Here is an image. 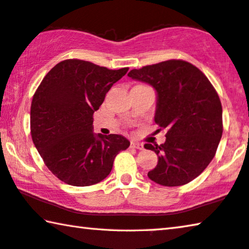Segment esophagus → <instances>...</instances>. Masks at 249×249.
<instances>
[{"label":"esophagus","instance_id":"1","mask_svg":"<svg viewBox=\"0 0 249 249\" xmlns=\"http://www.w3.org/2000/svg\"><path fill=\"white\" fill-rule=\"evenodd\" d=\"M131 147L137 149H144V145L142 143H139V142H131Z\"/></svg>","mask_w":249,"mask_h":249}]
</instances>
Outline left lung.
Here are the masks:
<instances>
[{"mask_svg":"<svg viewBox=\"0 0 249 249\" xmlns=\"http://www.w3.org/2000/svg\"><path fill=\"white\" fill-rule=\"evenodd\" d=\"M157 92L155 123L166 129L164 144H145L159 155L147 176L163 186H181L202 174L214 159L223 134V108L202 71L183 60L146 65L128 73Z\"/></svg>","mask_w":249,"mask_h":249,"instance_id":"left-lung-1","label":"left lung"}]
</instances>
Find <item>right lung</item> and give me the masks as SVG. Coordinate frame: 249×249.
Instances as JSON below:
<instances>
[{
  "instance_id": "1",
  "label": "right lung",
  "mask_w": 249,
  "mask_h": 249,
  "mask_svg": "<svg viewBox=\"0 0 249 249\" xmlns=\"http://www.w3.org/2000/svg\"><path fill=\"white\" fill-rule=\"evenodd\" d=\"M127 71L70 58L55 65L35 90L31 135L44 164L58 179L72 186L100 183L112 171L117 154L129 146L117 134L93 133L94 112Z\"/></svg>"
}]
</instances>
